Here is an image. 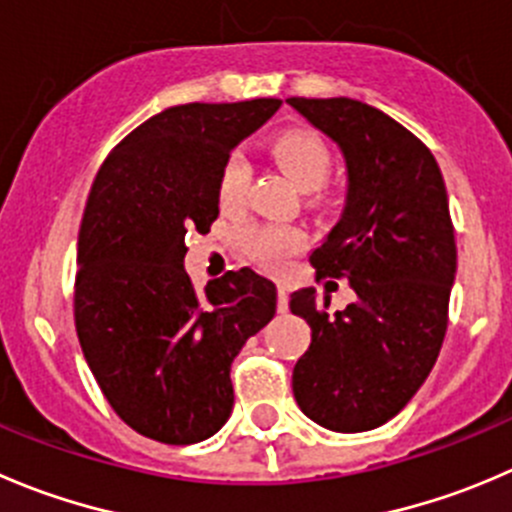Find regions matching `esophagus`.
<instances>
[{
	"instance_id": "esophagus-1",
	"label": "esophagus",
	"mask_w": 512,
	"mask_h": 512,
	"mask_svg": "<svg viewBox=\"0 0 512 512\" xmlns=\"http://www.w3.org/2000/svg\"><path fill=\"white\" fill-rule=\"evenodd\" d=\"M277 310L287 312V290L285 287H277Z\"/></svg>"
}]
</instances>
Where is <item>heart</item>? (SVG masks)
<instances>
[{
    "label": "heart",
    "instance_id": "1",
    "mask_svg": "<svg viewBox=\"0 0 512 512\" xmlns=\"http://www.w3.org/2000/svg\"><path fill=\"white\" fill-rule=\"evenodd\" d=\"M270 152L302 190H317L330 177L332 155L325 142L312 132H282L270 142ZM247 190H250V165H247L245 157L235 152V155L227 157L220 180H217L220 205L225 210H235L245 202ZM245 242L252 257H257L265 265H277L305 245V235L292 225H260L247 232Z\"/></svg>",
    "mask_w": 512,
    "mask_h": 512
}]
</instances>
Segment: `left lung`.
Masks as SVG:
<instances>
[{"label": "left lung", "instance_id": "left-lung-1", "mask_svg": "<svg viewBox=\"0 0 512 512\" xmlns=\"http://www.w3.org/2000/svg\"><path fill=\"white\" fill-rule=\"evenodd\" d=\"M287 104L345 157V212L310 262L357 295L330 315L315 287L292 292L290 310L312 330L292 393L322 428L362 433L410 403L443 347L458 267L448 192L433 152L380 109L347 97Z\"/></svg>", "mask_w": 512, "mask_h": 512}]
</instances>
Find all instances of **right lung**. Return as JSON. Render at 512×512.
I'll return each mask as SVG.
<instances>
[{"label":"right lung","instance_id":"right-lung-1","mask_svg":"<svg viewBox=\"0 0 512 512\" xmlns=\"http://www.w3.org/2000/svg\"><path fill=\"white\" fill-rule=\"evenodd\" d=\"M280 104L170 107L124 137L94 177L74 325L107 403L145 438L190 445L215 435L235 403L232 360L275 315V285L250 267L195 290L185 237L210 232L222 165Z\"/></svg>","mask_w":512,"mask_h":512}]
</instances>
